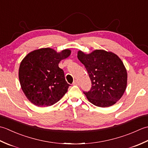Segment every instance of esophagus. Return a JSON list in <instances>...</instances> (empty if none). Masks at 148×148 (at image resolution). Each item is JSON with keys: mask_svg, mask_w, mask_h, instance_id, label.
I'll return each instance as SVG.
<instances>
[{"mask_svg": "<svg viewBox=\"0 0 148 148\" xmlns=\"http://www.w3.org/2000/svg\"><path fill=\"white\" fill-rule=\"evenodd\" d=\"M78 84V81H77V80H75L74 81V83H73V84H75V85H77V84Z\"/></svg>", "mask_w": 148, "mask_h": 148, "instance_id": "1", "label": "esophagus"}]
</instances>
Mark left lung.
Here are the masks:
<instances>
[{
  "mask_svg": "<svg viewBox=\"0 0 148 148\" xmlns=\"http://www.w3.org/2000/svg\"><path fill=\"white\" fill-rule=\"evenodd\" d=\"M77 58L84 65L92 81V88L84 93L93 105L109 107L123 95L127 85V72L119 56L103 49L86 54L81 50Z\"/></svg>",
  "mask_w": 148,
  "mask_h": 148,
  "instance_id": "1",
  "label": "left lung"
}]
</instances>
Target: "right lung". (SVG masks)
<instances>
[{
  "instance_id": "obj_1",
  "label": "right lung",
  "mask_w": 148,
  "mask_h": 148,
  "mask_svg": "<svg viewBox=\"0 0 148 148\" xmlns=\"http://www.w3.org/2000/svg\"><path fill=\"white\" fill-rule=\"evenodd\" d=\"M71 53L69 49L58 53L49 48H40L28 53L22 60L19 80L25 95L34 105L52 106L67 92L70 84L58 64Z\"/></svg>"
}]
</instances>
